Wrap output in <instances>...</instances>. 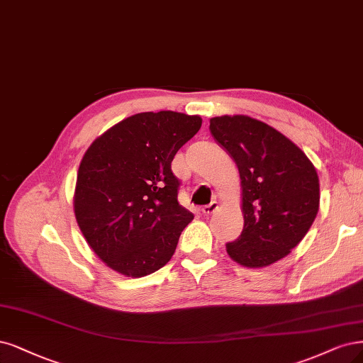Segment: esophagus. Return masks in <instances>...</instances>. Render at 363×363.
I'll return each mask as SVG.
<instances>
[{
    "label": "esophagus",
    "mask_w": 363,
    "mask_h": 363,
    "mask_svg": "<svg viewBox=\"0 0 363 363\" xmlns=\"http://www.w3.org/2000/svg\"><path fill=\"white\" fill-rule=\"evenodd\" d=\"M216 210H218V203L213 201V203H210V204H207V206L203 207V213H204L206 216H208V215H211V213H215Z\"/></svg>",
    "instance_id": "obj_1"
}]
</instances>
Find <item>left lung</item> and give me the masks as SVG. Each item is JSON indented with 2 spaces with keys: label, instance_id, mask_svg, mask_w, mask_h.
Listing matches in <instances>:
<instances>
[{
  "label": "left lung",
  "instance_id": "1",
  "mask_svg": "<svg viewBox=\"0 0 363 363\" xmlns=\"http://www.w3.org/2000/svg\"><path fill=\"white\" fill-rule=\"evenodd\" d=\"M210 133L242 180L245 225L227 252L245 267L270 266L301 243L317 216V171L293 141L247 116L210 118Z\"/></svg>",
  "mask_w": 363,
  "mask_h": 363
}]
</instances>
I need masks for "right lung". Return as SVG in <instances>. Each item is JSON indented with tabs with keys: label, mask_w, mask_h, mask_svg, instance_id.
I'll use <instances>...</instances> for the list:
<instances>
[{
	"label": "right lung",
	"mask_w": 363,
	"mask_h": 363,
	"mask_svg": "<svg viewBox=\"0 0 363 363\" xmlns=\"http://www.w3.org/2000/svg\"><path fill=\"white\" fill-rule=\"evenodd\" d=\"M174 111L124 118L86 150L73 208L86 243L108 267L141 278L164 267L194 215L179 204L171 162L201 128Z\"/></svg>",
	"instance_id": "obj_1"
}]
</instances>
